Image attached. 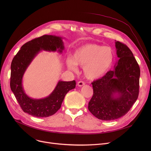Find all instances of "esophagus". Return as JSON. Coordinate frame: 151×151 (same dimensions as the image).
<instances>
[{
	"label": "esophagus",
	"mask_w": 151,
	"mask_h": 151,
	"mask_svg": "<svg viewBox=\"0 0 151 151\" xmlns=\"http://www.w3.org/2000/svg\"><path fill=\"white\" fill-rule=\"evenodd\" d=\"M85 84V83L83 81H79L77 83V86L79 87H82Z\"/></svg>",
	"instance_id": "obj_1"
}]
</instances>
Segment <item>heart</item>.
Instances as JSON below:
<instances>
[{
	"instance_id": "1",
	"label": "heart",
	"mask_w": 151,
	"mask_h": 151,
	"mask_svg": "<svg viewBox=\"0 0 151 151\" xmlns=\"http://www.w3.org/2000/svg\"><path fill=\"white\" fill-rule=\"evenodd\" d=\"M114 59L112 49L97 44H86L77 48L72 58L66 59L67 68L75 71L77 65L83 67L84 76L96 80L105 76L111 68Z\"/></svg>"
}]
</instances>
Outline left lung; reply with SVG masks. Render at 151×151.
Wrapping results in <instances>:
<instances>
[{
	"instance_id": "1",
	"label": "left lung",
	"mask_w": 151,
	"mask_h": 151,
	"mask_svg": "<svg viewBox=\"0 0 151 151\" xmlns=\"http://www.w3.org/2000/svg\"><path fill=\"white\" fill-rule=\"evenodd\" d=\"M119 60L113 70L92 83L93 96L89 111L103 121H112L128 113L138 99L140 69L131 50L116 41Z\"/></svg>"
}]
</instances>
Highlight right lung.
<instances>
[{
    "label": "right lung",
    "instance_id": "1",
    "mask_svg": "<svg viewBox=\"0 0 151 151\" xmlns=\"http://www.w3.org/2000/svg\"><path fill=\"white\" fill-rule=\"evenodd\" d=\"M63 37L45 35L35 38L22 46L14 57L11 64L10 88L23 110L37 117H47L60 109L67 92L75 88L76 82L59 80L54 91L46 97L37 99L29 97L22 86V78L27 68L38 54L42 51H58L64 50Z\"/></svg>",
    "mask_w": 151,
    "mask_h": 151
}]
</instances>
